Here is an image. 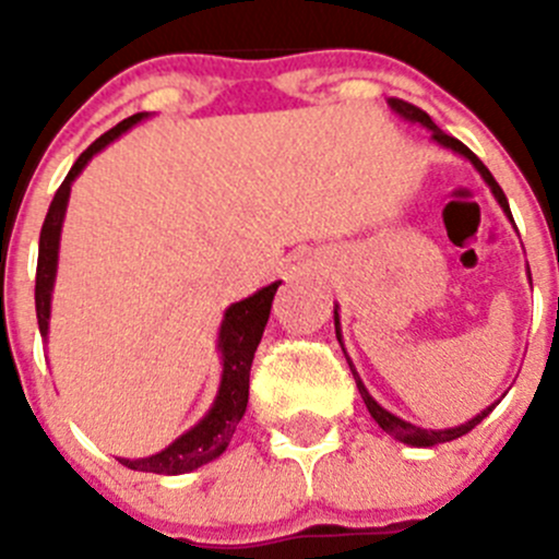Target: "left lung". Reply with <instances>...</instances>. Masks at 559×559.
Instances as JSON below:
<instances>
[{
    "mask_svg": "<svg viewBox=\"0 0 559 559\" xmlns=\"http://www.w3.org/2000/svg\"><path fill=\"white\" fill-rule=\"evenodd\" d=\"M389 107H392V110L397 112L400 118H405V121H411V123H421V127H425V129H430V132H432V140H436L438 145H443V148H452L454 154L465 156V159L471 162L473 167H476L478 175H481V178H484V183H487L489 189H492L495 200H498V205L503 207V213H506V216H509L511 222H514V216H511V207H509V200H506L503 189H500V186H498V180L492 178V173H489L487 167H484V162L478 159V156L473 154V151L467 148V145H462L460 140L452 138V134L441 132V129L436 127V121H432V118L427 116V112L421 110V107H416V105L405 103V99H394V97L389 99ZM527 275H530V267H527ZM335 335H337V341H341V321H337V308H335ZM343 354H346V352H343ZM346 359H348V357H346ZM348 368H352V373H354V381H357V389H359V394H362L365 405H368L370 416H373V419L379 421V427H381V430L389 432V436H392V438H397V441L408 443V447H436V443H447V441H454V438H460V436H465V432H471L473 427L478 425V421H481V419H487V416H489V411H492L495 405H498V403H495V405H489V408H484L481 414H478V416H473L471 421H465V425H460V427H447V430H425V427H416V425H411V421L400 419V416L389 414L386 408H381V405L376 403L373 397H370V392H368V389H365L362 379H359V373H357V368H354V365H352V359H348Z\"/></svg>",
    "mask_w": 559,
    "mask_h": 559,
    "instance_id": "8db88e82",
    "label": "left lung"
}]
</instances>
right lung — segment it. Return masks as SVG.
I'll list each match as a JSON object with an SVG mask.
<instances>
[{"label": "right lung", "mask_w": 559, "mask_h": 559, "mask_svg": "<svg viewBox=\"0 0 559 559\" xmlns=\"http://www.w3.org/2000/svg\"><path fill=\"white\" fill-rule=\"evenodd\" d=\"M148 112H134V116L123 118L121 123L105 132L103 138L94 140L72 170L67 173L64 183L56 191L53 202L48 207V216L43 222V233H39V253H37V281H35V308H37V324L39 335L48 337V319H50V295H53V281H56V264H59V238H61V224H64L67 202H70L72 180L81 175L83 167L92 162L94 154L110 145L118 134L132 129L134 123L143 121ZM281 281L264 286L257 295L246 297V300L233 302L224 311L222 330H218V352H222V384H218V394L213 400L211 411L175 438L167 449L159 454L140 456V460H118L121 465L132 467V471L143 473H162V476H178V473L197 471L200 465H207L216 456L227 452L229 441L235 436V427L240 425L248 405V373H251L253 352H257L259 341H262L264 324L270 319V306L278 292Z\"/></svg>", "instance_id": "1"}]
</instances>
